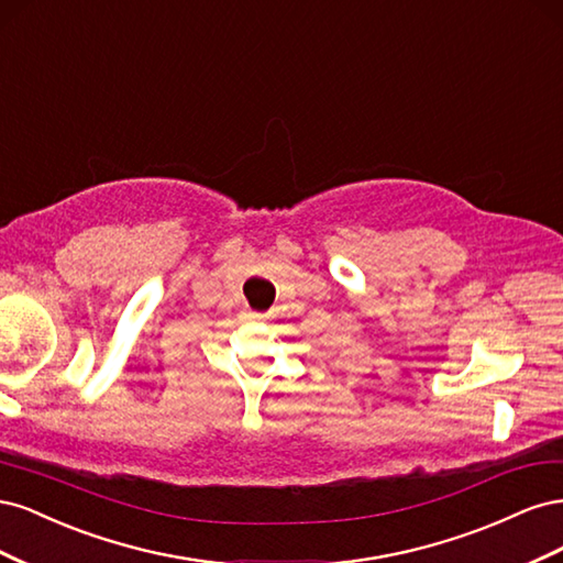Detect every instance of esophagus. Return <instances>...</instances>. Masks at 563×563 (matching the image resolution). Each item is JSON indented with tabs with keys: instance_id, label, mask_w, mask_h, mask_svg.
<instances>
[{
	"instance_id": "34e87169",
	"label": "esophagus",
	"mask_w": 563,
	"mask_h": 563,
	"mask_svg": "<svg viewBox=\"0 0 563 563\" xmlns=\"http://www.w3.org/2000/svg\"><path fill=\"white\" fill-rule=\"evenodd\" d=\"M251 317H253V319H265L263 312H251Z\"/></svg>"
}]
</instances>
